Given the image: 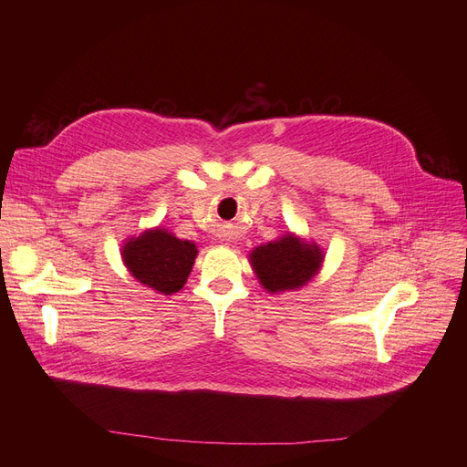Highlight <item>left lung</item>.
I'll list each match as a JSON object with an SVG mask.
<instances>
[{
	"instance_id": "8db88e82",
	"label": "left lung",
	"mask_w": 467,
	"mask_h": 467,
	"mask_svg": "<svg viewBox=\"0 0 467 467\" xmlns=\"http://www.w3.org/2000/svg\"><path fill=\"white\" fill-rule=\"evenodd\" d=\"M321 261L323 253L317 245H307L292 235L251 253L253 271L257 273L261 285L273 294L304 286L317 273Z\"/></svg>"
}]
</instances>
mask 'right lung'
Wrapping results in <instances>:
<instances>
[{
	"instance_id": "obj_1",
	"label": "right lung",
	"mask_w": 467,
	"mask_h": 467,
	"mask_svg": "<svg viewBox=\"0 0 467 467\" xmlns=\"http://www.w3.org/2000/svg\"><path fill=\"white\" fill-rule=\"evenodd\" d=\"M196 247L163 230L144 232L122 249V259L134 278L161 294L182 288L194 265Z\"/></svg>"
}]
</instances>
